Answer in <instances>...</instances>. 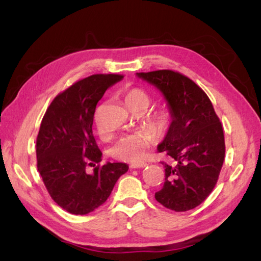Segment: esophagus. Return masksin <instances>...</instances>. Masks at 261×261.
Listing matches in <instances>:
<instances>
[{
  "mask_svg": "<svg viewBox=\"0 0 261 261\" xmlns=\"http://www.w3.org/2000/svg\"><path fill=\"white\" fill-rule=\"evenodd\" d=\"M147 167V164L146 163H139V164H131L130 165V168L132 169H138V168H145Z\"/></svg>",
  "mask_w": 261,
  "mask_h": 261,
  "instance_id": "1",
  "label": "esophagus"
}]
</instances>
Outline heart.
Listing matches in <instances>:
<instances>
[{
	"instance_id": "heart-1",
	"label": "heart",
	"mask_w": 261,
	"mask_h": 261,
	"mask_svg": "<svg viewBox=\"0 0 261 261\" xmlns=\"http://www.w3.org/2000/svg\"><path fill=\"white\" fill-rule=\"evenodd\" d=\"M124 101L127 109L132 113L141 115L150 107L152 99L150 94L146 91L141 90V88H134L125 94ZM94 124H95L98 135L103 137L105 131L101 124V121H99L98 114L94 116ZM145 124L150 130L162 135L168 129L170 124V114L167 110L156 111V112L147 116ZM154 142H156V135L152 131L146 130L136 132L134 135L122 137L121 139L116 141L112 147V154L114 158L124 160V162L139 163L146 158L148 151L150 150Z\"/></svg>"
}]
</instances>
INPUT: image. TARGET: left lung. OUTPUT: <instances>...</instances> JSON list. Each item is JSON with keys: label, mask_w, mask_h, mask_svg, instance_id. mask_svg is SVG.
<instances>
[{"label": "left lung", "mask_w": 261, "mask_h": 261, "mask_svg": "<svg viewBox=\"0 0 261 261\" xmlns=\"http://www.w3.org/2000/svg\"><path fill=\"white\" fill-rule=\"evenodd\" d=\"M136 75L162 93L171 118L157 147L171 164L162 163L165 182L154 198L176 212L192 210L218 181L225 153L222 125L206 94L186 76L167 69Z\"/></svg>", "instance_id": "1"}]
</instances>
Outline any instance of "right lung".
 <instances>
[{
  "label": "right lung",
  "mask_w": 261,
  "mask_h": 261,
  "mask_svg": "<svg viewBox=\"0 0 261 261\" xmlns=\"http://www.w3.org/2000/svg\"><path fill=\"white\" fill-rule=\"evenodd\" d=\"M121 75H92L55 97L43 116L37 138V167L48 193L60 207L84 215L105 203L116 180L129 166L98 164L102 152L92 125L97 102ZM93 165V173L86 167Z\"/></svg>",
  "instance_id": "1"
}]
</instances>
